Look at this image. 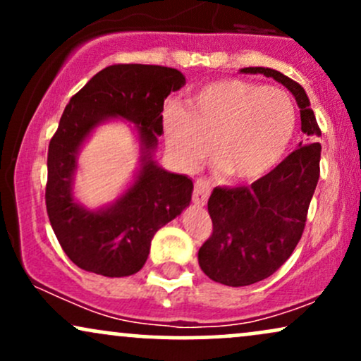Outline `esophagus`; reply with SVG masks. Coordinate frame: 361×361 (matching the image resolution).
Returning <instances> with one entry per match:
<instances>
[{
    "label": "esophagus",
    "mask_w": 361,
    "mask_h": 361,
    "mask_svg": "<svg viewBox=\"0 0 361 361\" xmlns=\"http://www.w3.org/2000/svg\"><path fill=\"white\" fill-rule=\"evenodd\" d=\"M210 195V181L207 178H198L195 181V190H193V204L198 207H204L209 200Z\"/></svg>",
    "instance_id": "34e87169"
}]
</instances>
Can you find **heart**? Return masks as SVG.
Instances as JSON below:
<instances>
[{"label":"heart","mask_w":361,"mask_h":361,"mask_svg":"<svg viewBox=\"0 0 361 361\" xmlns=\"http://www.w3.org/2000/svg\"><path fill=\"white\" fill-rule=\"evenodd\" d=\"M166 144L185 168L207 159L233 180H256L287 151L295 132V109L285 91L243 80L205 85L188 110L163 114Z\"/></svg>","instance_id":"b5f03b06"}]
</instances>
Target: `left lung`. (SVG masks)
<instances>
[{
  "label": "left lung",
  "mask_w": 361,
  "mask_h": 361,
  "mask_svg": "<svg viewBox=\"0 0 361 361\" xmlns=\"http://www.w3.org/2000/svg\"><path fill=\"white\" fill-rule=\"evenodd\" d=\"M281 82L295 97L302 132L321 135L316 115L299 82L270 68H244ZM321 144L299 147L251 186H215L209 198L212 234L198 250V264L210 280L246 287L273 275L290 258L304 233L319 180Z\"/></svg>",
  "instance_id": "1"
}]
</instances>
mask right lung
Instances as JSON below:
<instances>
[{"mask_svg":"<svg viewBox=\"0 0 361 361\" xmlns=\"http://www.w3.org/2000/svg\"><path fill=\"white\" fill-rule=\"evenodd\" d=\"M185 85L178 69L115 64L78 91L49 144L45 205L57 241L81 270L128 276L146 263L154 234L190 205L193 181L157 166L154 149L163 134V105ZM123 118L138 127L141 168L135 183L114 202L90 211L73 200L77 152L94 126Z\"/></svg>","mask_w":361,"mask_h":361,"instance_id":"obj_1","label":"right lung"}]
</instances>
